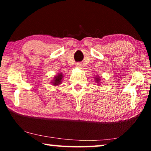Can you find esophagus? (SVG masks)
<instances>
[{
	"mask_svg": "<svg viewBox=\"0 0 151 151\" xmlns=\"http://www.w3.org/2000/svg\"><path fill=\"white\" fill-rule=\"evenodd\" d=\"M76 67H79V68L82 67V64H80V63H77V64H76Z\"/></svg>",
	"mask_w": 151,
	"mask_h": 151,
	"instance_id": "1",
	"label": "esophagus"
}]
</instances>
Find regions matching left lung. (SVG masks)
<instances>
[{"label": "left lung", "instance_id": "left-lung-1", "mask_svg": "<svg viewBox=\"0 0 151 151\" xmlns=\"http://www.w3.org/2000/svg\"><path fill=\"white\" fill-rule=\"evenodd\" d=\"M96 82H99V81H100V78H96Z\"/></svg>", "mask_w": 151, "mask_h": 151}]
</instances>
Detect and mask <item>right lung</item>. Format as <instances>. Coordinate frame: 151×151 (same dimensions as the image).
I'll return each mask as SVG.
<instances>
[{"label":"right lung","instance_id":"right-lung-1","mask_svg":"<svg viewBox=\"0 0 151 151\" xmlns=\"http://www.w3.org/2000/svg\"><path fill=\"white\" fill-rule=\"evenodd\" d=\"M63 78V75L62 73H59L58 74L57 76H55L54 78H53V80L52 82L53 85L56 86V85H59V84H60Z\"/></svg>","mask_w":151,"mask_h":151}]
</instances>
